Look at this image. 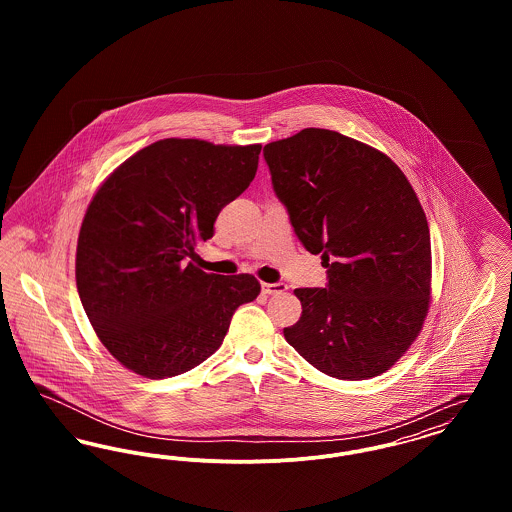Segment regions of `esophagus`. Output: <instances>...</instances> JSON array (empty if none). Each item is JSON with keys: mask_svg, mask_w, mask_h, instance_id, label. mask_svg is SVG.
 I'll return each mask as SVG.
<instances>
[{"mask_svg": "<svg viewBox=\"0 0 512 512\" xmlns=\"http://www.w3.org/2000/svg\"><path fill=\"white\" fill-rule=\"evenodd\" d=\"M261 290L263 293H267V295H276V293H284L288 290V286L284 284V282H276V284H267V282H263L261 284Z\"/></svg>", "mask_w": 512, "mask_h": 512, "instance_id": "1", "label": "esophagus"}]
</instances>
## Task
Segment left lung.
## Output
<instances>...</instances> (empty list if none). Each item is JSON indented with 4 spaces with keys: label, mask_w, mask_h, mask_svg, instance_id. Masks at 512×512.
Segmentation results:
<instances>
[{
    "label": "left lung",
    "mask_w": 512,
    "mask_h": 512,
    "mask_svg": "<svg viewBox=\"0 0 512 512\" xmlns=\"http://www.w3.org/2000/svg\"><path fill=\"white\" fill-rule=\"evenodd\" d=\"M272 188L326 288H297L286 341L320 372L366 380L416 340L430 305V228L388 155L340 132L305 128L263 149Z\"/></svg>",
    "instance_id": "left-lung-1"
}]
</instances>
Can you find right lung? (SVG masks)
Returning a JSON list of instances; mask_svg holds the SVG:
<instances>
[{
    "label": "right lung",
    "mask_w": 512,
    "mask_h": 512,
    "mask_svg": "<svg viewBox=\"0 0 512 512\" xmlns=\"http://www.w3.org/2000/svg\"><path fill=\"white\" fill-rule=\"evenodd\" d=\"M261 146L167 138L140 149L94 195L76 245V288L107 351L146 378L211 357L232 315L261 286L207 274L188 259L255 178Z\"/></svg>",
    "instance_id": "right-lung-1"
}]
</instances>
